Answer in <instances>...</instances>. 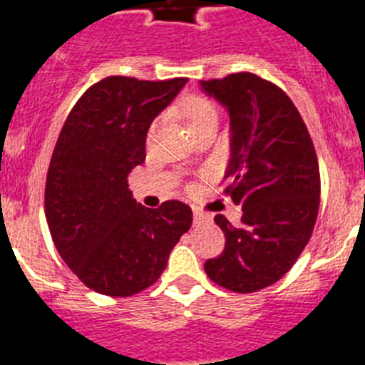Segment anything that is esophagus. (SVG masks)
I'll return each instance as SVG.
<instances>
[{
    "mask_svg": "<svg viewBox=\"0 0 365 365\" xmlns=\"http://www.w3.org/2000/svg\"><path fill=\"white\" fill-rule=\"evenodd\" d=\"M208 219H210V217L202 214V212H199V210L193 212V222H195V225H201V222H206V221H208Z\"/></svg>",
    "mask_w": 365,
    "mask_h": 365,
    "instance_id": "esophagus-1",
    "label": "esophagus"
}]
</instances>
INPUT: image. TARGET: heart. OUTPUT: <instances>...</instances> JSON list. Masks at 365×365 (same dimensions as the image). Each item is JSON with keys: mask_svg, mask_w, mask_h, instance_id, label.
<instances>
[{"mask_svg": "<svg viewBox=\"0 0 365 365\" xmlns=\"http://www.w3.org/2000/svg\"><path fill=\"white\" fill-rule=\"evenodd\" d=\"M179 113L180 117L185 118L192 135H195L206 125L217 124V109L212 104V100L202 95H195V93L185 95L179 100Z\"/></svg>", "mask_w": 365, "mask_h": 365, "instance_id": "1", "label": "heart"}]
</instances>
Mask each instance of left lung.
<instances>
[{"label": "left lung", "instance_id": "8db88e82", "mask_svg": "<svg viewBox=\"0 0 365 365\" xmlns=\"http://www.w3.org/2000/svg\"><path fill=\"white\" fill-rule=\"evenodd\" d=\"M201 86L230 113L222 193L243 210L240 227L214 217L227 243L205 270L228 291L257 292L282 279L311 240L320 206L318 157L302 115L276 83L232 73Z\"/></svg>", "mask_w": 365, "mask_h": 365}]
</instances>
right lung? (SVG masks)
<instances>
[{
    "label": "right lung",
    "instance_id": "obj_1",
    "mask_svg": "<svg viewBox=\"0 0 365 365\" xmlns=\"http://www.w3.org/2000/svg\"><path fill=\"white\" fill-rule=\"evenodd\" d=\"M188 78L106 76L71 109L45 180V217L58 254L100 294L128 298L160 278L192 208H146L128 175L146 159V133Z\"/></svg>",
    "mask_w": 365,
    "mask_h": 365
}]
</instances>
